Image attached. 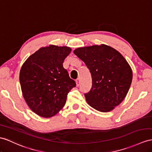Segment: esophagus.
Returning a JSON list of instances; mask_svg holds the SVG:
<instances>
[{
	"mask_svg": "<svg viewBox=\"0 0 152 152\" xmlns=\"http://www.w3.org/2000/svg\"><path fill=\"white\" fill-rule=\"evenodd\" d=\"M75 82H76L77 86H79V85H80V79H77L75 80Z\"/></svg>",
	"mask_w": 152,
	"mask_h": 152,
	"instance_id": "34e87169",
	"label": "esophagus"
}]
</instances>
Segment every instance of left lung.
<instances>
[{"instance_id":"1","label":"left lung","mask_w":152,"mask_h":152,"mask_svg":"<svg viewBox=\"0 0 152 152\" xmlns=\"http://www.w3.org/2000/svg\"><path fill=\"white\" fill-rule=\"evenodd\" d=\"M73 53L90 69L92 87L84 96L96 110L108 112L120 104L131 86L133 73L119 51L106 44L77 48Z\"/></svg>"}]
</instances>
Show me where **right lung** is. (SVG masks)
Instances as JSON below:
<instances>
[{"label":"right lung","mask_w":152,"mask_h":152,"mask_svg":"<svg viewBox=\"0 0 152 152\" xmlns=\"http://www.w3.org/2000/svg\"><path fill=\"white\" fill-rule=\"evenodd\" d=\"M68 46L40 48L23 64L19 80L26 102L38 115L49 118L63 108L75 82L69 77L63 62L71 53Z\"/></svg>","instance_id":"1"}]
</instances>
